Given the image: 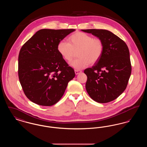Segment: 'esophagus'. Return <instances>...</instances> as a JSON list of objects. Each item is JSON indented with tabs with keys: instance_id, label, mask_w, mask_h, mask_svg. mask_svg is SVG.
<instances>
[{
	"instance_id": "esophagus-1",
	"label": "esophagus",
	"mask_w": 147,
	"mask_h": 147,
	"mask_svg": "<svg viewBox=\"0 0 147 147\" xmlns=\"http://www.w3.org/2000/svg\"><path fill=\"white\" fill-rule=\"evenodd\" d=\"M74 71H75V73H76V75L78 74H79V73H82V71H81V70H77V69H76Z\"/></svg>"
}]
</instances>
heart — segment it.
I'll return each instance as SVG.
<instances>
[{
  "label": "heart",
  "mask_w": 147,
  "mask_h": 147,
  "mask_svg": "<svg viewBox=\"0 0 147 147\" xmlns=\"http://www.w3.org/2000/svg\"><path fill=\"white\" fill-rule=\"evenodd\" d=\"M68 41L61 40L58 42L57 51L67 62H70L77 52L78 58L71 65L77 69H82L89 64L96 63L104 52L103 41L99 37H93L85 32H74L68 38Z\"/></svg>",
  "instance_id": "1"
}]
</instances>
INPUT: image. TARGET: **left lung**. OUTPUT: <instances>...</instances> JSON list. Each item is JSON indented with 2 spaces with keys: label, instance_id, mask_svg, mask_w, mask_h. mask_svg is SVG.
Returning a JSON list of instances; mask_svg holds the SVG:
<instances>
[{
  "label": "left lung",
  "instance_id": "8db88e82",
  "mask_svg": "<svg viewBox=\"0 0 147 147\" xmlns=\"http://www.w3.org/2000/svg\"><path fill=\"white\" fill-rule=\"evenodd\" d=\"M100 38L104 52L91 68L84 71L87 76L86 90L99 103H107L125 91L131 74L129 52L126 43L112 32L102 29L82 30Z\"/></svg>",
  "mask_w": 147,
  "mask_h": 147
}]
</instances>
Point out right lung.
<instances>
[{
    "mask_svg": "<svg viewBox=\"0 0 147 147\" xmlns=\"http://www.w3.org/2000/svg\"><path fill=\"white\" fill-rule=\"evenodd\" d=\"M75 29H41L25 42L18 57V76L25 95L37 105H55L75 77L57 45Z\"/></svg>",
    "mask_w": 147,
    "mask_h": 147,
    "instance_id": "1",
    "label": "right lung"
}]
</instances>
